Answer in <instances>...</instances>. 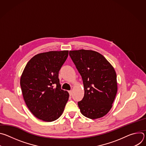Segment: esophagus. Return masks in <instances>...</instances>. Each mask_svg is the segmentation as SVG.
I'll return each instance as SVG.
<instances>
[{
	"label": "esophagus",
	"mask_w": 146,
	"mask_h": 146,
	"mask_svg": "<svg viewBox=\"0 0 146 146\" xmlns=\"http://www.w3.org/2000/svg\"><path fill=\"white\" fill-rule=\"evenodd\" d=\"M69 93L70 96H72V91H69Z\"/></svg>",
	"instance_id": "obj_1"
}]
</instances>
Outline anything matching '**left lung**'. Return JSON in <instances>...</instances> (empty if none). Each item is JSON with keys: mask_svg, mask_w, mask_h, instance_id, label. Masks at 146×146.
I'll use <instances>...</instances> for the list:
<instances>
[{"mask_svg": "<svg viewBox=\"0 0 146 146\" xmlns=\"http://www.w3.org/2000/svg\"><path fill=\"white\" fill-rule=\"evenodd\" d=\"M80 75L84 96L78 102L80 112L92 119L106 115L113 106L117 92L115 71L100 53L86 50L69 51Z\"/></svg>", "mask_w": 146, "mask_h": 146, "instance_id": "8db88e82", "label": "left lung"}]
</instances>
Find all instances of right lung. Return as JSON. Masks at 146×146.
I'll list each match as a JSON object with an SVG mask.
<instances>
[{
  "label": "right lung",
  "instance_id": "right-lung-1",
  "mask_svg": "<svg viewBox=\"0 0 146 146\" xmlns=\"http://www.w3.org/2000/svg\"><path fill=\"white\" fill-rule=\"evenodd\" d=\"M68 54V50L38 54L29 60L22 73L20 85L24 99L38 119L52 122L64 111L69 94L60 88L58 74Z\"/></svg>",
  "mask_w": 146,
  "mask_h": 146
}]
</instances>
